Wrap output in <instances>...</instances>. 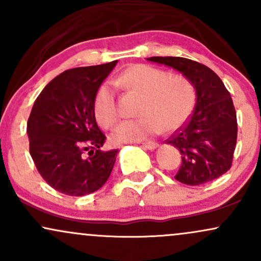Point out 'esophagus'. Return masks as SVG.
Instances as JSON below:
<instances>
[{"instance_id": "1", "label": "esophagus", "mask_w": 261, "mask_h": 261, "mask_svg": "<svg viewBox=\"0 0 261 261\" xmlns=\"http://www.w3.org/2000/svg\"><path fill=\"white\" fill-rule=\"evenodd\" d=\"M142 147H145V148H147V149H154V148L158 147V143L151 142V141H149V142L142 143Z\"/></svg>"}]
</instances>
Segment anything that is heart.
I'll return each mask as SVG.
<instances>
[{
  "label": "heart",
  "instance_id": "b5f03b06",
  "mask_svg": "<svg viewBox=\"0 0 261 261\" xmlns=\"http://www.w3.org/2000/svg\"><path fill=\"white\" fill-rule=\"evenodd\" d=\"M115 85L141 95L137 114L141 118L122 121L114 128V143L136 142L164 130L178 127L193 109L195 92L188 80L172 76L148 65H134L119 74ZM95 120L103 127H112L118 120V107L112 89L99 87L93 100Z\"/></svg>",
  "mask_w": 261,
  "mask_h": 261
}]
</instances>
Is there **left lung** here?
I'll use <instances>...</instances> for the list:
<instances>
[{
  "label": "left lung",
  "mask_w": 261,
  "mask_h": 261,
  "mask_svg": "<svg viewBox=\"0 0 261 261\" xmlns=\"http://www.w3.org/2000/svg\"><path fill=\"white\" fill-rule=\"evenodd\" d=\"M148 61L179 71L196 91L194 113L167 143L180 151L174 178L187 185L215 180L232 166L237 143V114L229 92L211 68L185 58L153 56Z\"/></svg>",
  "instance_id": "left-lung-1"
}]
</instances>
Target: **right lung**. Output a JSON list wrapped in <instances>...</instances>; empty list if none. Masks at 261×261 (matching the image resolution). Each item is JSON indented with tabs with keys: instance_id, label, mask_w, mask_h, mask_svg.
Instances as JSON below:
<instances>
[{
	"instance_id": "right-lung-1",
	"label": "right lung",
	"mask_w": 261,
	"mask_h": 261,
	"mask_svg": "<svg viewBox=\"0 0 261 261\" xmlns=\"http://www.w3.org/2000/svg\"><path fill=\"white\" fill-rule=\"evenodd\" d=\"M118 61L76 67L50 81L33 106L27 124L29 152L50 187L83 196L106 184L118 149L101 151L106 135L93 113L95 93Z\"/></svg>"
}]
</instances>
